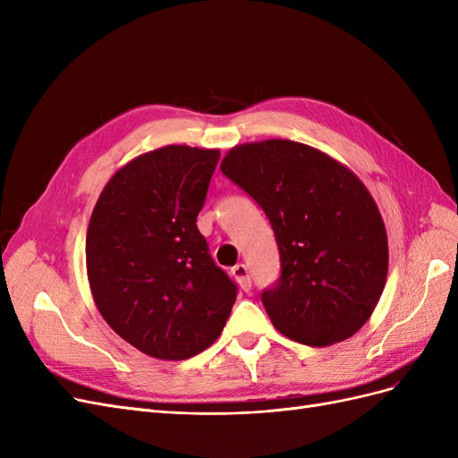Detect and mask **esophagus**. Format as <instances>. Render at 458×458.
Returning a JSON list of instances; mask_svg holds the SVG:
<instances>
[{
    "label": "esophagus",
    "mask_w": 458,
    "mask_h": 458,
    "mask_svg": "<svg viewBox=\"0 0 458 458\" xmlns=\"http://www.w3.org/2000/svg\"><path fill=\"white\" fill-rule=\"evenodd\" d=\"M231 275L234 276V281L239 283V286L244 290H250L252 288V281H250V273H248V267L244 266V263H237V266H234L233 269H231Z\"/></svg>",
    "instance_id": "esophagus-1"
}]
</instances>
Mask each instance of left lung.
I'll return each mask as SVG.
<instances>
[{"instance_id": "left-lung-1", "label": "left lung", "mask_w": 458, "mask_h": 458, "mask_svg": "<svg viewBox=\"0 0 458 458\" xmlns=\"http://www.w3.org/2000/svg\"><path fill=\"white\" fill-rule=\"evenodd\" d=\"M219 168L275 231L281 279L261 294L273 327L315 348L353 336L387 276L386 225L361 179L327 152L290 140L233 147Z\"/></svg>"}]
</instances>
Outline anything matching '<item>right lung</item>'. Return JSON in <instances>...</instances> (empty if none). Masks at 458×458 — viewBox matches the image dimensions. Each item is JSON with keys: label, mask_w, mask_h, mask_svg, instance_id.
I'll list each match as a JSON object with an SVG mask.
<instances>
[{"label": "right lung", "mask_w": 458, "mask_h": 458, "mask_svg": "<svg viewBox=\"0 0 458 458\" xmlns=\"http://www.w3.org/2000/svg\"><path fill=\"white\" fill-rule=\"evenodd\" d=\"M217 148L168 145L108 179L89 219L86 266L108 327L155 359L182 361L217 340L237 286L197 227Z\"/></svg>", "instance_id": "right-lung-1"}]
</instances>
